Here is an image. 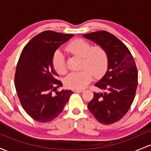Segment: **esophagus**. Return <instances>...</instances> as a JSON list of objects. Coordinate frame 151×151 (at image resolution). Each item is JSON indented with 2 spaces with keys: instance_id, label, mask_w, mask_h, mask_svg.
Returning <instances> with one entry per match:
<instances>
[{
  "instance_id": "obj_1",
  "label": "esophagus",
  "mask_w": 151,
  "mask_h": 151,
  "mask_svg": "<svg viewBox=\"0 0 151 151\" xmlns=\"http://www.w3.org/2000/svg\"><path fill=\"white\" fill-rule=\"evenodd\" d=\"M84 91V89H75V90H74V92H77V93H81V92H83Z\"/></svg>"
}]
</instances>
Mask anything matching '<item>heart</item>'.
Returning <instances> with one entry per match:
<instances>
[{
  "mask_svg": "<svg viewBox=\"0 0 151 151\" xmlns=\"http://www.w3.org/2000/svg\"><path fill=\"white\" fill-rule=\"evenodd\" d=\"M67 50L82 58L80 72H72L65 78V84L67 88L81 89L91 81L92 74L100 77L106 72L109 65L108 54L101 46L91 47L89 42L83 39H76L67 46ZM53 67L57 72L65 74L67 71V64L63 53L57 51L52 59Z\"/></svg>",
  "mask_w": 151,
  "mask_h": 151,
  "instance_id": "1",
  "label": "heart"
}]
</instances>
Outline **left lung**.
I'll use <instances>...</instances> for the list:
<instances>
[{
    "label": "left lung",
    "mask_w": 151,
    "mask_h": 151,
    "mask_svg": "<svg viewBox=\"0 0 151 151\" xmlns=\"http://www.w3.org/2000/svg\"><path fill=\"white\" fill-rule=\"evenodd\" d=\"M83 36L104 48L109 58L108 70L95 84L104 91L93 92L88 109L99 122L114 124L126 115L134 100L138 86L136 63L127 47L110 32L102 30Z\"/></svg>",
    "instance_id": "left-lung-1"
}]
</instances>
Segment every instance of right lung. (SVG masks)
<instances>
[{
    "label": "right lung",
    "instance_id": "obj_1",
    "mask_svg": "<svg viewBox=\"0 0 151 151\" xmlns=\"http://www.w3.org/2000/svg\"><path fill=\"white\" fill-rule=\"evenodd\" d=\"M73 35L46 30L32 37L22 50L15 71V89L22 107L35 121L54 120L73 93L57 91L62 83L56 79L58 74L52 65L55 51Z\"/></svg>",
    "mask_w": 151,
    "mask_h": 151
}]
</instances>
